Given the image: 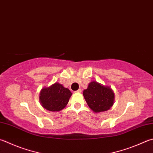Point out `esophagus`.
I'll return each mask as SVG.
<instances>
[{
	"label": "esophagus",
	"mask_w": 153,
	"mask_h": 153,
	"mask_svg": "<svg viewBox=\"0 0 153 153\" xmlns=\"http://www.w3.org/2000/svg\"><path fill=\"white\" fill-rule=\"evenodd\" d=\"M82 92V91H81V89H79V90L78 91H76L75 93H80Z\"/></svg>",
	"instance_id": "esophagus-1"
}]
</instances>
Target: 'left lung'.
Returning a JSON list of instances; mask_svg holds the SVG:
<instances>
[{
	"label": "left lung",
	"mask_w": 153,
	"mask_h": 153,
	"mask_svg": "<svg viewBox=\"0 0 153 153\" xmlns=\"http://www.w3.org/2000/svg\"><path fill=\"white\" fill-rule=\"evenodd\" d=\"M83 96L89 108L95 113L109 110L114 101L113 90L97 81L89 83L87 88L83 91Z\"/></svg>",
	"instance_id": "obj_1"
}]
</instances>
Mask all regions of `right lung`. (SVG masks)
Returning a JSON list of instances; mask_svg holds the SVG:
<instances>
[{
    "label": "right lung",
    "mask_w": 153,
    "mask_h": 153,
    "mask_svg": "<svg viewBox=\"0 0 153 153\" xmlns=\"http://www.w3.org/2000/svg\"><path fill=\"white\" fill-rule=\"evenodd\" d=\"M72 94L68 88H65L59 82H55L50 86L41 89L39 100L46 110L59 112L67 106Z\"/></svg>",
    "instance_id": "add662e5"
}]
</instances>
